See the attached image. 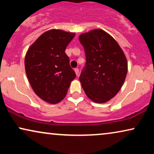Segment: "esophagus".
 <instances>
[{"label":"esophagus","mask_w":154,"mask_h":154,"mask_svg":"<svg viewBox=\"0 0 154 154\" xmlns=\"http://www.w3.org/2000/svg\"><path fill=\"white\" fill-rule=\"evenodd\" d=\"M74 71H75V74H76V75H78L79 74V69L75 68L74 69Z\"/></svg>","instance_id":"obj_1"}]
</instances>
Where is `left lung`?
I'll use <instances>...</instances> for the list:
<instances>
[{"label":"left lung","mask_w":154,"mask_h":154,"mask_svg":"<svg viewBox=\"0 0 154 154\" xmlns=\"http://www.w3.org/2000/svg\"><path fill=\"white\" fill-rule=\"evenodd\" d=\"M85 50V66L79 80L86 95L96 103H104L116 94L128 72L125 54L116 40L102 29L79 36Z\"/></svg>","instance_id":"obj_1"}]
</instances>
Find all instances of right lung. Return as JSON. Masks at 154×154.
I'll list each match as a JSON object with an SVG mask.
<instances>
[{
    "instance_id": "1",
    "label": "right lung",
    "mask_w": 154,
    "mask_h": 154,
    "mask_svg": "<svg viewBox=\"0 0 154 154\" xmlns=\"http://www.w3.org/2000/svg\"><path fill=\"white\" fill-rule=\"evenodd\" d=\"M75 33L52 29L43 33L25 57V70L33 91L40 98L57 104L65 97L75 73L65 53Z\"/></svg>"
}]
</instances>
